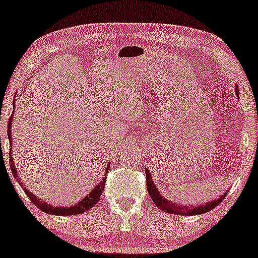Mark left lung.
Segmentation results:
<instances>
[{"instance_id": "left-lung-1", "label": "left lung", "mask_w": 258, "mask_h": 258, "mask_svg": "<svg viewBox=\"0 0 258 258\" xmlns=\"http://www.w3.org/2000/svg\"><path fill=\"white\" fill-rule=\"evenodd\" d=\"M235 92H236V96L239 97V87L236 86L235 88ZM146 173V187H148V192L150 195V198L152 202L155 203V206L159 207L160 210L166 213H170V214H177V215H197V214H204V213L209 212V210L214 209L215 207L219 206V204L223 202V199L225 198L226 192L224 193L220 198L214 199V201L208 202L206 204H201V206H179V204L173 203V202H170L168 199H166L165 197L161 196V193L159 192V189L156 188V185L154 183V179H152L150 172L145 168Z\"/></svg>"}]
</instances>
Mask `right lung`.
Here are the masks:
<instances>
[{
  "label": "right lung",
  "instance_id": "add662e5",
  "mask_svg": "<svg viewBox=\"0 0 258 258\" xmlns=\"http://www.w3.org/2000/svg\"><path fill=\"white\" fill-rule=\"evenodd\" d=\"M15 99H13V107H15ZM13 113H15V108H13V112L12 114H11L10 119H8V126H7V135H8V139H10V144H11V148H10V165H11V170H12V173L13 176L16 177V179L18 181V183L21 184V187L23 188L24 190H26V195L29 197L30 201L33 202V203L35 204L38 208H39L40 210H43L44 213H48V214H51V215H76V214H81V213H85L87 212V210H90L91 208L95 207L97 204V202L99 201V197H101L102 192H103L104 189V185H106V179L107 177H104L103 179H102L101 182H99L98 184L96 185L95 188L92 189V192H90V195L86 196L82 201L77 202L75 206H70V207H52L50 204L45 203V202H43L41 199L38 198L37 196L33 195V192H29L28 189H27L26 185H23L22 183V181L19 179L18 177V173H17V170H16V166H15V162H13V157H12V135H11V129H12V119H13ZM109 165L110 162L108 163V167L107 170H109Z\"/></svg>",
  "mask_w": 258,
  "mask_h": 258
}]
</instances>
